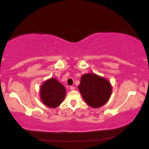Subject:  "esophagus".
<instances>
[{
  "mask_svg": "<svg viewBox=\"0 0 149 149\" xmlns=\"http://www.w3.org/2000/svg\"><path fill=\"white\" fill-rule=\"evenodd\" d=\"M70 89H71V90L73 91V90H74V89H75V87H74V86H70Z\"/></svg>",
  "mask_w": 149,
  "mask_h": 149,
  "instance_id": "1",
  "label": "esophagus"
}]
</instances>
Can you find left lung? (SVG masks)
Listing matches in <instances>:
<instances>
[{
	"instance_id": "1",
	"label": "left lung",
	"mask_w": 149,
	"mask_h": 149,
	"mask_svg": "<svg viewBox=\"0 0 149 149\" xmlns=\"http://www.w3.org/2000/svg\"><path fill=\"white\" fill-rule=\"evenodd\" d=\"M78 88L86 103L93 108L104 105L112 93L110 82L94 74L83 75Z\"/></svg>"
}]
</instances>
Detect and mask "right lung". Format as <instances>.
Masks as SVG:
<instances>
[{"label": "right lung", "instance_id": "right-lung-1", "mask_svg": "<svg viewBox=\"0 0 149 149\" xmlns=\"http://www.w3.org/2000/svg\"><path fill=\"white\" fill-rule=\"evenodd\" d=\"M40 98L44 104L55 108L63 101L66 90L64 86L54 78L46 81L40 88Z\"/></svg>", "mask_w": 149, "mask_h": 149}]
</instances>
